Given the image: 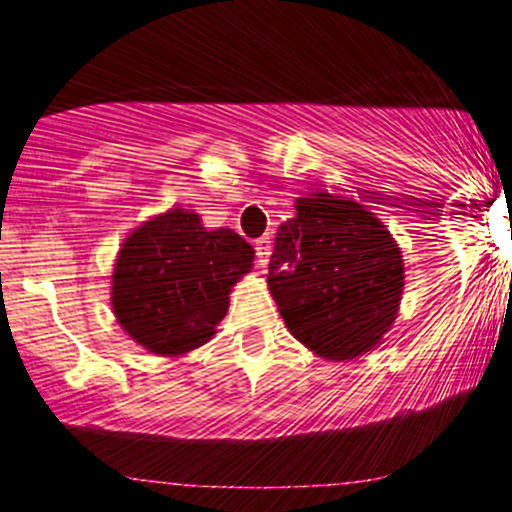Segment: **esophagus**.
Masks as SVG:
<instances>
[{
    "label": "esophagus",
    "mask_w": 512,
    "mask_h": 512,
    "mask_svg": "<svg viewBox=\"0 0 512 512\" xmlns=\"http://www.w3.org/2000/svg\"><path fill=\"white\" fill-rule=\"evenodd\" d=\"M255 255H257V264H260V267H267L269 255H272V240L269 238L255 240Z\"/></svg>",
    "instance_id": "esophagus-1"
}]
</instances>
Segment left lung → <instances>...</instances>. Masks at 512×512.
I'll return each mask as SVG.
<instances>
[{
    "mask_svg": "<svg viewBox=\"0 0 512 512\" xmlns=\"http://www.w3.org/2000/svg\"><path fill=\"white\" fill-rule=\"evenodd\" d=\"M267 284L298 342L346 361L373 349L395 322L404 264L370 211L317 192L298 199L296 216L279 226Z\"/></svg>",
    "mask_w": 512,
    "mask_h": 512,
    "instance_id": "1",
    "label": "left lung"
}]
</instances>
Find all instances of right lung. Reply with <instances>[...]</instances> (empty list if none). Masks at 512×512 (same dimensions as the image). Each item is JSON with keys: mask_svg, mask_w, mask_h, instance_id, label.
<instances>
[{"mask_svg": "<svg viewBox=\"0 0 512 512\" xmlns=\"http://www.w3.org/2000/svg\"><path fill=\"white\" fill-rule=\"evenodd\" d=\"M252 250L231 228L207 231L199 216L170 209L122 245L113 274V310L134 342L175 356L214 337L228 293L250 272Z\"/></svg>", "mask_w": 512, "mask_h": 512, "instance_id": "1", "label": "right lung"}]
</instances>
